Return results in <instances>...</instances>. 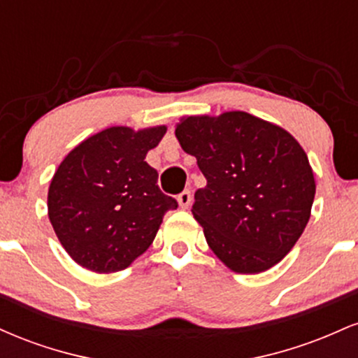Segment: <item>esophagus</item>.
Returning a JSON list of instances; mask_svg holds the SVG:
<instances>
[{
  "mask_svg": "<svg viewBox=\"0 0 358 358\" xmlns=\"http://www.w3.org/2000/svg\"><path fill=\"white\" fill-rule=\"evenodd\" d=\"M192 202V192L190 190H183L178 195V203L182 208H188V205Z\"/></svg>",
  "mask_w": 358,
  "mask_h": 358,
  "instance_id": "34e87169",
  "label": "esophagus"
}]
</instances>
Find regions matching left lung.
Masks as SVG:
<instances>
[{"mask_svg":"<svg viewBox=\"0 0 358 358\" xmlns=\"http://www.w3.org/2000/svg\"><path fill=\"white\" fill-rule=\"evenodd\" d=\"M175 134L207 178L192 213L213 254L241 274L278 264L310 220L316 187L305 150L282 127L242 110L188 116Z\"/></svg>","mask_w":358,"mask_h":358,"instance_id":"1","label":"left lung"}]
</instances>
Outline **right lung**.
<instances>
[{"instance_id": "1", "label": "right lung", "mask_w": 358, "mask_h": 358, "mask_svg": "<svg viewBox=\"0 0 358 358\" xmlns=\"http://www.w3.org/2000/svg\"><path fill=\"white\" fill-rule=\"evenodd\" d=\"M166 127L114 126L65 156L48 188V219L77 264L94 273L126 269L155 241L178 202L159 190L145 162Z\"/></svg>"}]
</instances>
